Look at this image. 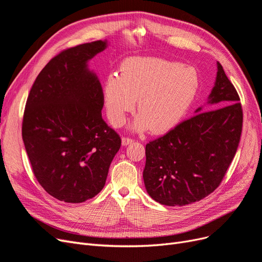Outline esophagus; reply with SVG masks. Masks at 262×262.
<instances>
[{
    "label": "esophagus",
    "mask_w": 262,
    "mask_h": 262,
    "mask_svg": "<svg viewBox=\"0 0 262 262\" xmlns=\"http://www.w3.org/2000/svg\"><path fill=\"white\" fill-rule=\"evenodd\" d=\"M132 142H133V140H132V139H130V138H126V137L122 138V140H121V143H122V145H123V146H126V145L131 144Z\"/></svg>",
    "instance_id": "obj_1"
}]
</instances>
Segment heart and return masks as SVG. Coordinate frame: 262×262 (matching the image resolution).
I'll list each match as a JSON object with an SVG mask.
<instances>
[{
	"label": "heart",
	"instance_id": "b5f03b06",
	"mask_svg": "<svg viewBox=\"0 0 262 262\" xmlns=\"http://www.w3.org/2000/svg\"><path fill=\"white\" fill-rule=\"evenodd\" d=\"M200 86L199 73L191 66L150 57L123 61L120 75L110 74L104 85V104L108 120L115 126L124 123L137 105L140 114L131 129L152 128L164 133L186 116Z\"/></svg>",
	"mask_w": 262,
	"mask_h": 262
}]
</instances>
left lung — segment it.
Instances as JSON below:
<instances>
[{
  "label": "left lung",
  "mask_w": 262,
  "mask_h": 262,
  "mask_svg": "<svg viewBox=\"0 0 262 262\" xmlns=\"http://www.w3.org/2000/svg\"><path fill=\"white\" fill-rule=\"evenodd\" d=\"M192 118L145 146L143 179L156 202L187 205L212 193L236 154L243 128L239 96L217 62L214 87Z\"/></svg>",
  "instance_id": "left-lung-1"
}]
</instances>
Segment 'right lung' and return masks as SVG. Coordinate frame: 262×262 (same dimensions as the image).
<instances>
[{
  "mask_svg": "<svg viewBox=\"0 0 262 262\" xmlns=\"http://www.w3.org/2000/svg\"><path fill=\"white\" fill-rule=\"evenodd\" d=\"M107 40L83 43L49 61L31 87L21 136L33 171L55 199L81 203L104 188L121 139L101 117L104 94L89 61Z\"/></svg>",
  "mask_w": 262,
  "mask_h": 262,
  "instance_id": "1",
  "label": "right lung"
}]
</instances>
